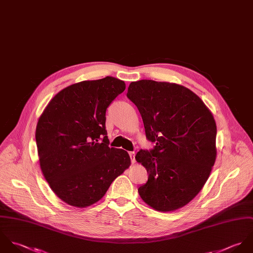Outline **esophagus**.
<instances>
[{
    "label": "esophagus",
    "instance_id": "1",
    "mask_svg": "<svg viewBox=\"0 0 253 253\" xmlns=\"http://www.w3.org/2000/svg\"><path fill=\"white\" fill-rule=\"evenodd\" d=\"M129 155H130V158H131V162H132V164H134L135 162H136V159H135V152H129Z\"/></svg>",
    "mask_w": 253,
    "mask_h": 253
}]
</instances>
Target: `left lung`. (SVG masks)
I'll return each mask as SVG.
<instances>
[{
	"label": "left lung",
	"mask_w": 253,
	"mask_h": 253,
	"mask_svg": "<svg viewBox=\"0 0 253 253\" xmlns=\"http://www.w3.org/2000/svg\"><path fill=\"white\" fill-rule=\"evenodd\" d=\"M127 97L142 115L148 140L155 144L151 152L136 155L149 174L139 195L156 211L177 210L202 191L215 163L213 114L198 95L175 83L132 82Z\"/></svg>",
	"instance_id": "left-lung-1"
}]
</instances>
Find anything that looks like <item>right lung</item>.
Listing matches in <instances>:
<instances>
[{"label":"right lung","instance_id":"right-lung-1","mask_svg":"<svg viewBox=\"0 0 253 253\" xmlns=\"http://www.w3.org/2000/svg\"><path fill=\"white\" fill-rule=\"evenodd\" d=\"M106 76L59 91L39 117L36 144L42 173L62 202L79 208L99 202L131 164L128 152L108 147L105 111L125 90Z\"/></svg>","mask_w":253,"mask_h":253}]
</instances>
